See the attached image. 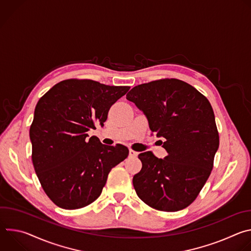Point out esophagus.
I'll list each match as a JSON object with an SVG mask.
<instances>
[{"label":"esophagus","mask_w":251,"mask_h":251,"mask_svg":"<svg viewBox=\"0 0 251 251\" xmlns=\"http://www.w3.org/2000/svg\"><path fill=\"white\" fill-rule=\"evenodd\" d=\"M137 155H138L137 152H135V151H133V150H130V151H129V157H130V158H136Z\"/></svg>","instance_id":"34e87169"}]
</instances>
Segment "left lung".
<instances>
[{"instance_id": "left-lung-1", "label": "left lung", "mask_w": 251, "mask_h": 251, "mask_svg": "<svg viewBox=\"0 0 251 251\" xmlns=\"http://www.w3.org/2000/svg\"><path fill=\"white\" fill-rule=\"evenodd\" d=\"M126 98L164 138L168 155L139 154L141 171L133 176L138 197L149 206L177 211L189 206L204 186L213 167L220 137L209 101L189 83L167 78L140 84Z\"/></svg>"}]
</instances>
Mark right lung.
<instances>
[{"label":"right lung","instance_id":"1","mask_svg":"<svg viewBox=\"0 0 251 251\" xmlns=\"http://www.w3.org/2000/svg\"><path fill=\"white\" fill-rule=\"evenodd\" d=\"M130 89L90 79H67L38 102L29 129L31 159L48 197L59 207L93 202L109 172L129 154L123 145H103L87 132L104 126L110 107Z\"/></svg>","mask_w":251,"mask_h":251}]
</instances>
